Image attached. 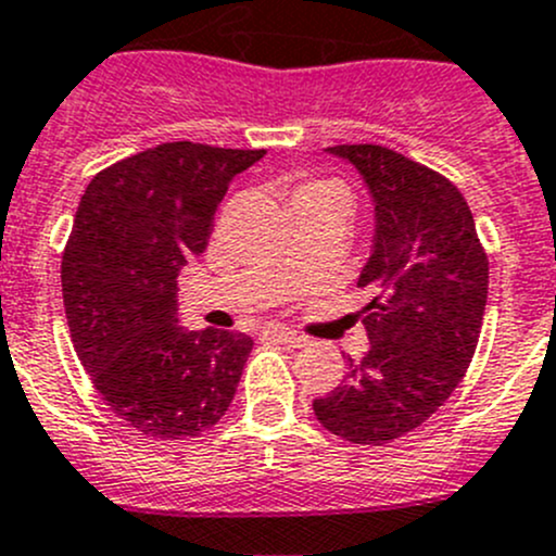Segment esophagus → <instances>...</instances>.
Instances as JSON below:
<instances>
[{
	"label": "esophagus",
	"instance_id": "obj_1",
	"mask_svg": "<svg viewBox=\"0 0 556 556\" xmlns=\"http://www.w3.org/2000/svg\"><path fill=\"white\" fill-rule=\"evenodd\" d=\"M263 336L271 341H279V344H285V346H304L306 344V336L295 333V330H290V328H282V325H268V328H263Z\"/></svg>",
	"mask_w": 556,
	"mask_h": 556
}]
</instances>
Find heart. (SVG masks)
Listing matches in <instances>:
<instances>
[{
  "label": "heart",
  "mask_w": 556,
  "mask_h": 556,
  "mask_svg": "<svg viewBox=\"0 0 556 556\" xmlns=\"http://www.w3.org/2000/svg\"><path fill=\"white\" fill-rule=\"evenodd\" d=\"M325 185H333V182H306V185H301L299 190H295V195H301V193H312V190L325 188Z\"/></svg>",
  "instance_id": "heart-1"
}]
</instances>
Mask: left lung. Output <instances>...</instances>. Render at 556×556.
<instances>
[{
	"instance_id": "left-lung-1",
	"label": "left lung",
	"mask_w": 556,
	"mask_h": 556,
	"mask_svg": "<svg viewBox=\"0 0 556 556\" xmlns=\"http://www.w3.org/2000/svg\"><path fill=\"white\" fill-rule=\"evenodd\" d=\"M363 174L374 199V250L357 288L371 350L314 417L350 444L382 446L412 433L463 382L490 285V261L468 201L444 174L382 144L328 148Z\"/></svg>"
}]
</instances>
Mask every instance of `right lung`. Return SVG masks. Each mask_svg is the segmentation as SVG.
Here are the masks:
<instances>
[{
  "mask_svg": "<svg viewBox=\"0 0 556 556\" xmlns=\"http://www.w3.org/2000/svg\"><path fill=\"white\" fill-rule=\"evenodd\" d=\"M263 153L164 142L99 172L77 206L61 261L72 344L106 406L150 439L210 430L242 379L252 339L179 328L177 274Z\"/></svg>",
  "mask_w": 556,
  "mask_h": 556,
  "instance_id": "right-lung-1",
  "label": "right lung"
}]
</instances>
